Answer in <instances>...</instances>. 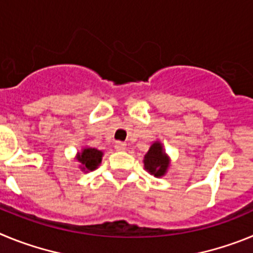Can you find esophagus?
I'll use <instances>...</instances> for the list:
<instances>
[{
	"instance_id": "esophagus-1",
	"label": "esophagus",
	"mask_w": 253,
	"mask_h": 253,
	"mask_svg": "<svg viewBox=\"0 0 253 253\" xmlns=\"http://www.w3.org/2000/svg\"><path fill=\"white\" fill-rule=\"evenodd\" d=\"M125 148H126V144H125L124 142H116L115 143V149H116V151L123 152V151H125Z\"/></svg>"
}]
</instances>
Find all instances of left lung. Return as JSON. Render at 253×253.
<instances>
[{"label": "left lung", "mask_w": 253, "mask_h": 253, "mask_svg": "<svg viewBox=\"0 0 253 253\" xmlns=\"http://www.w3.org/2000/svg\"><path fill=\"white\" fill-rule=\"evenodd\" d=\"M169 163H171V160L160 140L152 143L148 152L144 154V158H143L144 169L154 177H162L166 175Z\"/></svg>", "instance_id": "left-lung-1"}]
</instances>
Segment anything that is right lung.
I'll list each match as a JSON object with an SVG mask.
<instances>
[{
	"label": "right lung",
	"instance_id": "right-lung-1",
	"mask_svg": "<svg viewBox=\"0 0 253 253\" xmlns=\"http://www.w3.org/2000/svg\"><path fill=\"white\" fill-rule=\"evenodd\" d=\"M104 152L92 147H84L81 151L77 152L76 158L80 162V169L84 172L95 171L101 165Z\"/></svg>",
	"mask_w": 253,
	"mask_h": 253
}]
</instances>
